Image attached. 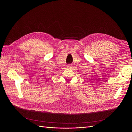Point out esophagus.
Masks as SVG:
<instances>
[{"mask_svg":"<svg viewBox=\"0 0 132 132\" xmlns=\"http://www.w3.org/2000/svg\"><path fill=\"white\" fill-rule=\"evenodd\" d=\"M67 67H68V68H70V67H71V65H68V66H67Z\"/></svg>","mask_w":132,"mask_h":132,"instance_id":"34e87169","label":"esophagus"}]
</instances>
